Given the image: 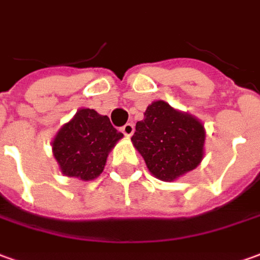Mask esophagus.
I'll return each instance as SVG.
<instances>
[{
  "mask_svg": "<svg viewBox=\"0 0 260 260\" xmlns=\"http://www.w3.org/2000/svg\"><path fill=\"white\" fill-rule=\"evenodd\" d=\"M121 131H122V134H124L125 136H131L134 134V131H135V126H134V124H125L124 126L121 128Z\"/></svg>",
  "mask_w": 260,
  "mask_h": 260,
  "instance_id": "34e87169",
  "label": "esophagus"
}]
</instances>
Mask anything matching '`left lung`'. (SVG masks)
Wrapping results in <instances>:
<instances>
[{"mask_svg": "<svg viewBox=\"0 0 260 260\" xmlns=\"http://www.w3.org/2000/svg\"><path fill=\"white\" fill-rule=\"evenodd\" d=\"M131 141L155 177L172 181L199 166L206 139L204 126L188 114L155 101L136 122Z\"/></svg>", "mask_w": 260, "mask_h": 260, "instance_id": "1", "label": "left lung"}]
</instances>
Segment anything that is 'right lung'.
<instances>
[{"label": "right lung", "mask_w": 260, "mask_h": 260, "mask_svg": "<svg viewBox=\"0 0 260 260\" xmlns=\"http://www.w3.org/2000/svg\"><path fill=\"white\" fill-rule=\"evenodd\" d=\"M122 136L107 115L84 108L57 132L53 156L63 174L92 180L103 173L108 152Z\"/></svg>", "instance_id": "1"}]
</instances>
